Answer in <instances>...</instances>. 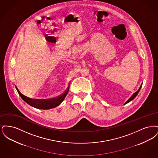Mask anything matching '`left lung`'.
<instances>
[{"mask_svg": "<svg viewBox=\"0 0 158 158\" xmlns=\"http://www.w3.org/2000/svg\"><path fill=\"white\" fill-rule=\"evenodd\" d=\"M142 85L140 86V88L139 89V90H137V92H135V93H134L133 94V95L130 98V99L128 100L126 102V104H127V103H128L129 102H130L131 101H132L134 98H135V97L137 95V94H139V91H140V89H141V87H142Z\"/></svg>", "mask_w": 158, "mask_h": 158, "instance_id": "left-lung-1", "label": "left lung"}]
</instances>
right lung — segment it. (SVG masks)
<instances>
[{
    "instance_id": "1",
    "label": "right lung",
    "mask_w": 158,
    "mask_h": 158,
    "mask_svg": "<svg viewBox=\"0 0 158 158\" xmlns=\"http://www.w3.org/2000/svg\"><path fill=\"white\" fill-rule=\"evenodd\" d=\"M69 85L67 90L63 93L60 96L56 97V98L50 99H45V100H39L35 99H32L28 98L23 94L20 92V91L18 89V88L16 86V88L18 90L19 94L23 98V100L25 101L27 104H28L31 106L35 107L38 109H42V110H48L51 109L53 108H55L60 105L61 102L64 100V99L66 97V95L68 94V91L69 90Z\"/></svg>"
}]
</instances>
